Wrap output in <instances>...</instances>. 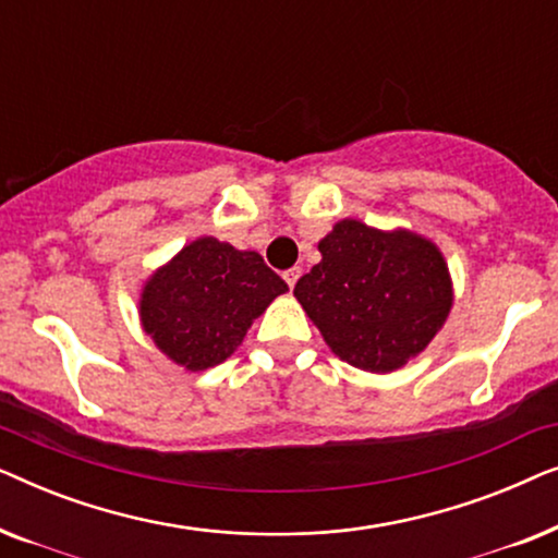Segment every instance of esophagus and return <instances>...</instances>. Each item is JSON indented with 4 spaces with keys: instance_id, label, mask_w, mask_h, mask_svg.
<instances>
[{
    "instance_id": "esophagus-1",
    "label": "esophagus",
    "mask_w": 558,
    "mask_h": 558,
    "mask_svg": "<svg viewBox=\"0 0 558 558\" xmlns=\"http://www.w3.org/2000/svg\"><path fill=\"white\" fill-rule=\"evenodd\" d=\"M300 274H302L300 266H292V269H287V271H284V281L289 284V289H294L296 279H300Z\"/></svg>"
}]
</instances>
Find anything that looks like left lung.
<instances>
[{
	"label": "left lung",
	"instance_id": "left-lung-1",
	"mask_svg": "<svg viewBox=\"0 0 558 558\" xmlns=\"http://www.w3.org/2000/svg\"><path fill=\"white\" fill-rule=\"evenodd\" d=\"M317 248L323 262L296 281L294 296L342 361L391 373L441 330L452 279L432 241L348 218Z\"/></svg>",
	"mask_w": 558,
	"mask_h": 558
}]
</instances>
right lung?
Segmentation results:
<instances>
[{"label":"right lung","instance_id":"1","mask_svg":"<svg viewBox=\"0 0 558 558\" xmlns=\"http://www.w3.org/2000/svg\"><path fill=\"white\" fill-rule=\"evenodd\" d=\"M284 292L287 281L256 251L205 235L151 274L140 302L142 327L170 361L205 371L223 363Z\"/></svg>","mask_w":558,"mask_h":558}]
</instances>
